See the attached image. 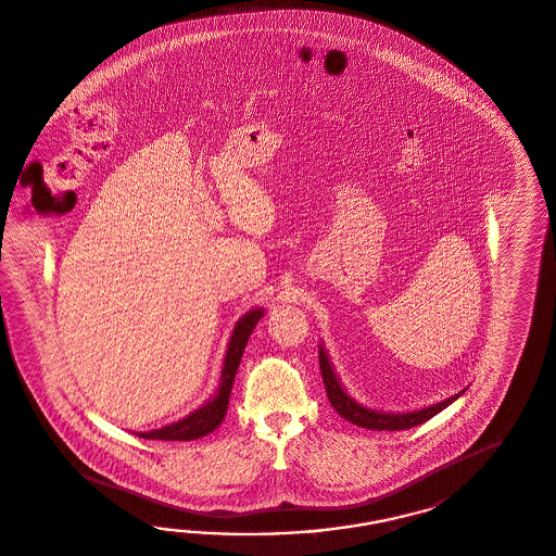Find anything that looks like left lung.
Segmentation results:
<instances>
[{"mask_svg": "<svg viewBox=\"0 0 556 556\" xmlns=\"http://www.w3.org/2000/svg\"><path fill=\"white\" fill-rule=\"evenodd\" d=\"M319 368H321V378H324V384H326V392H328V399H330L331 406L344 417L345 420H350L352 425H358L364 429H372V431H405L410 427H417L420 422L435 417L437 413H441L443 408L462 396L455 394L443 403H437V405L427 406V408H420V410H413V413H380V410H372V408H364L358 405L354 399H350L345 394L342 384L338 382V378L331 370L330 361H328V354L324 352V348L319 345Z\"/></svg>", "mask_w": 556, "mask_h": 556, "instance_id": "8db88e82", "label": "left lung"}]
</instances>
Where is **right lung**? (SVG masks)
<instances>
[{
	"mask_svg": "<svg viewBox=\"0 0 556 556\" xmlns=\"http://www.w3.org/2000/svg\"><path fill=\"white\" fill-rule=\"evenodd\" d=\"M263 317V309H253L247 316H242L237 324V328L232 331L230 344L226 350L225 366H223V380H220V389L216 392V396L212 399L208 405L198 408L190 417L178 420L174 425H167L155 431L148 433H137V437L143 439H162V441H192L198 437L208 435L212 433L223 419H225L226 408H228V399L232 391V382L239 370L240 358L244 352L247 340L251 336V331L255 330L256 321Z\"/></svg>",
	"mask_w": 556,
	"mask_h": 556,
	"instance_id": "obj_1",
	"label": "right lung"
}]
</instances>
